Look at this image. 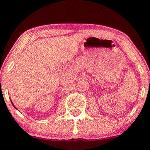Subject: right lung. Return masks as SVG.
<instances>
[{
  "mask_svg": "<svg viewBox=\"0 0 150 150\" xmlns=\"http://www.w3.org/2000/svg\"><path fill=\"white\" fill-rule=\"evenodd\" d=\"M11 102H12V100H11ZM12 105H13V103H12ZM13 106H14V105H13ZM14 108H15V107H14ZM16 109H17V108H16Z\"/></svg>",
  "mask_w": 150,
  "mask_h": 150,
  "instance_id": "add662e5",
  "label": "right lung"
}]
</instances>
